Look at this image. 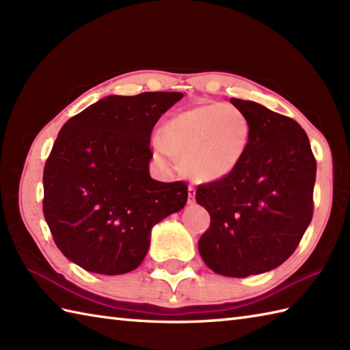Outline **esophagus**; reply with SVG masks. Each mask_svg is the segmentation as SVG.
<instances>
[{"instance_id": "obj_1", "label": "esophagus", "mask_w": 350, "mask_h": 350, "mask_svg": "<svg viewBox=\"0 0 350 350\" xmlns=\"http://www.w3.org/2000/svg\"><path fill=\"white\" fill-rule=\"evenodd\" d=\"M188 197H189L188 202H189V203H194V198H196V187H194V185H189V188H188Z\"/></svg>"}]
</instances>
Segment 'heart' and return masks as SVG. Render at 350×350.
Returning <instances> with one entry per match:
<instances>
[{
  "label": "heart",
  "mask_w": 350,
  "mask_h": 350,
  "mask_svg": "<svg viewBox=\"0 0 350 350\" xmlns=\"http://www.w3.org/2000/svg\"><path fill=\"white\" fill-rule=\"evenodd\" d=\"M250 138V120L239 108L212 102L171 117L162 128L159 150L173 154L194 180L213 182L237 168Z\"/></svg>",
  "instance_id": "obj_1"
}]
</instances>
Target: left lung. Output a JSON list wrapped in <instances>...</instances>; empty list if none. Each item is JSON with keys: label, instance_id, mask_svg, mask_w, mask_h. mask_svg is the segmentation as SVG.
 <instances>
[{"label": "left lung", "instance_id": "1", "mask_svg": "<svg viewBox=\"0 0 350 350\" xmlns=\"http://www.w3.org/2000/svg\"><path fill=\"white\" fill-rule=\"evenodd\" d=\"M230 102L248 117L251 138L233 173L198 185L197 203L211 215L198 251L213 272L243 278L275 269L298 248L313 218L316 158L293 118Z\"/></svg>", "mask_w": 350, "mask_h": 350}]
</instances>
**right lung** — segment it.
<instances>
[{
  "instance_id": "right-lung-1",
  "label": "right lung",
  "mask_w": 350,
  "mask_h": 350,
  "mask_svg": "<svg viewBox=\"0 0 350 350\" xmlns=\"http://www.w3.org/2000/svg\"><path fill=\"white\" fill-rule=\"evenodd\" d=\"M182 98L108 96L63 124L43 170V215L70 262L94 273L131 272L147 254L152 227L187 204V182L148 173L154 124Z\"/></svg>"
}]
</instances>
